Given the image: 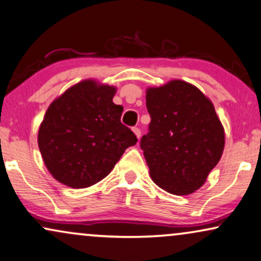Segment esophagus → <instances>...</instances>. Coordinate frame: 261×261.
<instances>
[{
  "mask_svg": "<svg viewBox=\"0 0 261 261\" xmlns=\"http://www.w3.org/2000/svg\"><path fill=\"white\" fill-rule=\"evenodd\" d=\"M133 131H134V134H135V136H136L138 140H140V137H141V130L138 127H134L133 128Z\"/></svg>",
  "mask_w": 261,
  "mask_h": 261,
  "instance_id": "obj_1",
  "label": "esophagus"
}]
</instances>
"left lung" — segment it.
Returning <instances> with one entry per match:
<instances>
[{
	"label": "left lung",
	"instance_id": "1",
	"mask_svg": "<svg viewBox=\"0 0 261 261\" xmlns=\"http://www.w3.org/2000/svg\"><path fill=\"white\" fill-rule=\"evenodd\" d=\"M149 133L141 140L153 182L173 195L200 189L222 158L225 134L212 101L173 79L146 90Z\"/></svg>",
	"mask_w": 261,
	"mask_h": 261
}]
</instances>
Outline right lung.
<instances>
[{"instance_id":"right-lung-1","label":"right lung","mask_w":261,"mask_h":261,"mask_svg":"<svg viewBox=\"0 0 261 261\" xmlns=\"http://www.w3.org/2000/svg\"><path fill=\"white\" fill-rule=\"evenodd\" d=\"M117 88L95 79L72 85L51 102L38 130L45 167L58 182L88 188L108 176L137 138L121 124Z\"/></svg>"}]
</instances>
